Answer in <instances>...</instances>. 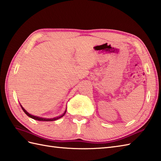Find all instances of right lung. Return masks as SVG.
<instances>
[{"instance_id": "right-lung-1", "label": "right lung", "mask_w": 161, "mask_h": 161, "mask_svg": "<svg viewBox=\"0 0 161 161\" xmlns=\"http://www.w3.org/2000/svg\"><path fill=\"white\" fill-rule=\"evenodd\" d=\"M20 107H21V108H22V109L23 110V112H24L28 116L30 117V118H31V119H34V120H40V121H53V120H58V119H60V118H62L64 115H65V113H66V111H67V108H66V109H65V112H64V113L62 114V115H60V116H57V117H55V118H53V119H46V118H42V117H39V116H36L31 115V114H30L28 113V112H27V111L23 108V106L21 105H20Z\"/></svg>"}]
</instances>
